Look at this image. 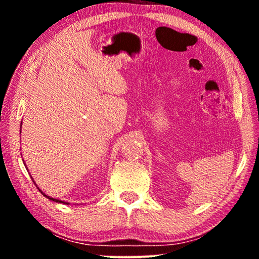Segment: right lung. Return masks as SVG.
Segmentation results:
<instances>
[{
	"mask_svg": "<svg viewBox=\"0 0 259 259\" xmlns=\"http://www.w3.org/2000/svg\"><path fill=\"white\" fill-rule=\"evenodd\" d=\"M21 124H23V121H21V123H20V133H21ZM23 162H24V160H23ZM24 164H25V166H26V163H25V162H24ZM26 169H27V166H26ZM28 170V169H27ZM30 178H32L33 179V177L32 176H30ZM33 182H34V184H35V185H36V183H35V181H34V179H33ZM36 187H37V185H36ZM38 188V190H40V192L42 193V194L43 195H45L46 196V198H48V199H49L50 201H54V202H57V203H63V204H69V202H65V201H61V200H58V199H55V198H51V196H49V195H47L46 194V193H43L42 191H41V188L40 187H37Z\"/></svg>",
	"mask_w": 259,
	"mask_h": 259,
	"instance_id": "right-lung-1",
	"label": "right lung"
}]
</instances>
